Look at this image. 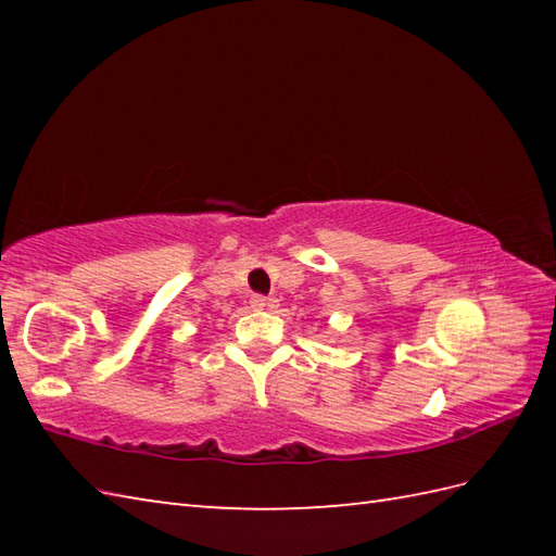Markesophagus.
I'll return each instance as SVG.
<instances>
[{"label":"esophagus","instance_id":"esophagus-1","mask_svg":"<svg viewBox=\"0 0 556 556\" xmlns=\"http://www.w3.org/2000/svg\"><path fill=\"white\" fill-rule=\"evenodd\" d=\"M275 305H277L275 299H265V296H253L251 299L253 311H269V308H275Z\"/></svg>","mask_w":556,"mask_h":556}]
</instances>
